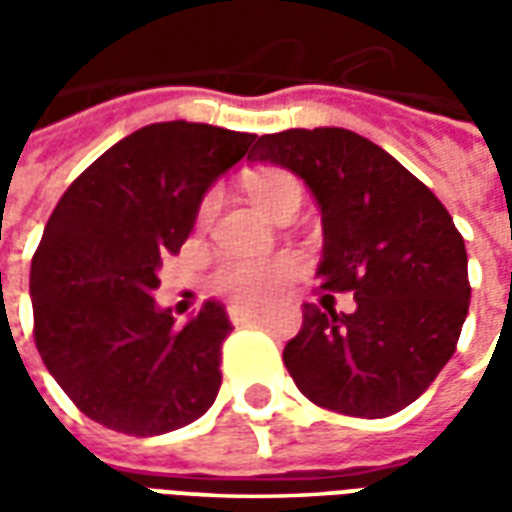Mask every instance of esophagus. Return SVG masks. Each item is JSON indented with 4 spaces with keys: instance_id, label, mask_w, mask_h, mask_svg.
Wrapping results in <instances>:
<instances>
[{
    "instance_id": "1",
    "label": "esophagus",
    "mask_w": 512,
    "mask_h": 512,
    "mask_svg": "<svg viewBox=\"0 0 512 512\" xmlns=\"http://www.w3.org/2000/svg\"><path fill=\"white\" fill-rule=\"evenodd\" d=\"M227 312H230V321H233L235 326H246V323H252L260 318V310H255V307H241V304H230Z\"/></svg>"
}]
</instances>
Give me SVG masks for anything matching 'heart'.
<instances>
[{
	"mask_svg": "<svg viewBox=\"0 0 512 512\" xmlns=\"http://www.w3.org/2000/svg\"><path fill=\"white\" fill-rule=\"evenodd\" d=\"M246 191L255 200L260 211L268 216H277L282 205L299 200L301 202V186L299 180L293 178L285 169H260L246 178ZM213 211H216V194H205L197 208V224L211 222ZM299 271V260L290 255L268 257V260H227L216 268L213 274V290L222 293L224 299L233 304H260V301L271 299L274 293L288 285L290 279Z\"/></svg>",
	"mask_w": 512,
	"mask_h": 512,
	"instance_id": "obj_1",
	"label": "heart"
}]
</instances>
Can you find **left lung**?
Segmentation results:
<instances>
[{"label":"left lung","mask_w":512,"mask_h":512,"mask_svg":"<svg viewBox=\"0 0 512 512\" xmlns=\"http://www.w3.org/2000/svg\"><path fill=\"white\" fill-rule=\"evenodd\" d=\"M249 158L296 172L321 208L326 296L323 307L304 304L301 332L282 354L301 395L365 419L411 406L455 354L472 296L447 208L345 128L263 134ZM329 292H354L357 310L337 313Z\"/></svg>","instance_id":"1"}]
</instances>
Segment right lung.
Here are the masks:
<instances>
[{"mask_svg":"<svg viewBox=\"0 0 512 512\" xmlns=\"http://www.w3.org/2000/svg\"><path fill=\"white\" fill-rule=\"evenodd\" d=\"M255 139L186 120L139 128L95 158L49 216L29 271L35 345L62 392L104 428L169 433L219 395L227 310L205 301L178 326L153 290L202 194Z\"/></svg>","mask_w":512,"mask_h":512,"instance_id":"obj_1","label":"right lung"}]
</instances>
